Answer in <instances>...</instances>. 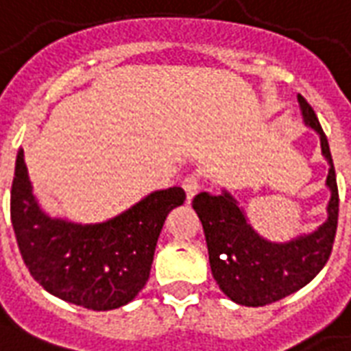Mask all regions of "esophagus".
<instances>
[{
	"mask_svg": "<svg viewBox=\"0 0 351 351\" xmlns=\"http://www.w3.org/2000/svg\"><path fill=\"white\" fill-rule=\"evenodd\" d=\"M182 188L184 191L188 193V201L189 199H193V195H195L197 191L201 189V178H199V175L186 176V178L182 180Z\"/></svg>",
	"mask_w": 351,
	"mask_h": 351,
	"instance_id": "obj_1",
	"label": "esophagus"
}]
</instances>
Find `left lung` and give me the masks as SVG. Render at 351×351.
<instances>
[{
	"label": "left lung",
	"instance_id": "1",
	"mask_svg": "<svg viewBox=\"0 0 351 351\" xmlns=\"http://www.w3.org/2000/svg\"><path fill=\"white\" fill-rule=\"evenodd\" d=\"M298 102L305 124L320 136L322 154L329 163L326 184L331 189V199L326 223L311 234L275 243L256 234L238 201L225 189L221 195L202 191L193 199V210L204 228L215 282L223 294L247 307H262L298 292L320 274L333 249L339 223V188L333 158L314 110L301 95H298Z\"/></svg>",
	"mask_w": 351,
	"mask_h": 351
}]
</instances>
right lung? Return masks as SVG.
<instances>
[{
	"label": "right lung",
	"mask_w": 351,
	"mask_h": 351,
	"mask_svg": "<svg viewBox=\"0 0 351 351\" xmlns=\"http://www.w3.org/2000/svg\"><path fill=\"white\" fill-rule=\"evenodd\" d=\"M186 201L182 188L160 189L113 219L82 225L50 217L33 195L23 149L18 150L10 221L33 279L61 300L111 311L147 285L165 217Z\"/></svg>",
	"instance_id": "add662e5"
}]
</instances>
